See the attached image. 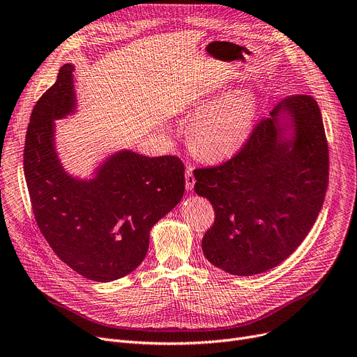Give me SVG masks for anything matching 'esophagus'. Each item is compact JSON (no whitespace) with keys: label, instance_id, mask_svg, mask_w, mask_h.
I'll list each match as a JSON object with an SVG mask.
<instances>
[{"label":"esophagus","instance_id":"esophagus-1","mask_svg":"<svg viewBox=\"0 0 357 357\" xmlns=\"http://www.w3.org/2000/svg\"><path fill=\"white\" fill-rule=\"evenodd\" d=\"M194 183H195V178H194V169L191 166L187 167V170H185V187H187V190H192L194 188Z\"/></svg>","mask_w":357,"mask_h":357}]
</instances>
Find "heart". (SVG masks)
I'll return each instance as SVG.
<instances>
[{"mask_svg":"<svg viewBox=\"0 0 357 357\" xmlns=\"http://www.w3.org/2000/svg\"><path fill=\"white\" fill-rule=\"evenodd\" d=\"M258 115V95L251 86L225 93L194 115L188 143L199 158L222 160L250 140Z\"/></svg>","mask_w":357,"mask_h":357,"instance_id":"b5f03b06","label":"heart"}]
</instances>
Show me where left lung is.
<instances>
[{
	"label": "left lung",
	"instance_id": "8db88e82",
	"mask_svg": "<svg viewBox=\"0 0 357 357\" xmlns=\"http://www.w3.org/2000/svg\"><path fill=\"white\" fill-rule=\"evenodd\" d=\"M328 144L317 100L289 96L261 121L236 156L195 169V192L214 208L201 242L213 266L264 273L303 242L328 185Z\"/></svg>",
	"mask_w": 357,
	"mask_h": 357
}]
</instances>
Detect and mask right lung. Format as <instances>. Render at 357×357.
Instances as JSON below:
<instances>
[{"instance_id":"1","label":"right lung","mask_w":357,"mask_h":357,"mask_svg":"<svg viewBox=\"0 0 357 357\" xmlns=\"http://www.w3.org/2000/svg\"><path fill=\"white\" fill-rule=\"evenodd\" d=\"M73 64L36 102L26 132L24 176L39 230L54 252L93 282H112L144 259L150 230L183 195V165L175 156L132 150L109 154L95 176L70 175L55 147V121L75 112Z\"/></svg>"}]
</instances>
